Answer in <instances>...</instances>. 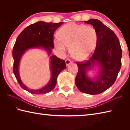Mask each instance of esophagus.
<instances>
[{
	"label": "esophagus",
	"instance_id": "obj_1",
	"mask_svg": "<svg viewBox=\"0 0 130 130\" xmlns=\"http://www.w3.org/2000/svg\"><path fill=\"white\" fill-rule=\"evenodd\" d=\"M71 62H72V61L70 60V59H67V60H65V63H66V65L68 66L70 64V63H71Z\"/></svg>",
	"mask_w": 130,
	"mask_h": 130
}]
</instances>
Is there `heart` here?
Instances as JSON below:
<instances>
[{
    "label": "heart",
    "mask_w": 130,
    "mask_h": 130,
    "mask_svg": "<svg viewBox=\"0 0 130 130\" xmlns=\"http://www.w3.org/2000/svg\"><path fill=\"white\" fill-rule=\"evenodd\" d=\"M59 40H55L56 47L65 51L70 47L72 56L76 60H84L94 51L98 41L95 29L84 24L69 23L63 26L58 32Z\"/></svg>",
    "instance_id": "obj_1"
}]
</instances>
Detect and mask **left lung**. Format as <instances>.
Wrapping results in <instances>:
<instances>
[{"instance_id": "1", "label": "left lung", "mask_w": 130, "mask_h": 130, "mask_svg": "<svg viewBox=\"0 0 130 130\" xmlns=\"http://www.w3.org/2000/svg\"><path fill=\"white\" fill-rule=\"evenodd\" d=\"M85 23L90 24L97 33L98 41L92 56L85 62H76L78 72L75 84L80 92L91 95L98 94L114 84L121 67L122 49L119 40L115 32L96 19ZM100 66L98 76L92 79L86 72L96 64Z\"/></svg>"}]
</instances>
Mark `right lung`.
I'll return each instance as SVG.
<instances>
[{"instance_id": "obj_1", "label": "right lung", "mask_w": 130, "mask_h": 130, "mask_svg": "<svg viewBox=\"0 0 130 130\" xmlns=\"http://www.w3.org/2000/svg\"><path fill=\"white\" fill-rule=\"evenodd\" d=\"M62 23V22L54 23L38 22L24 28L17 38L13 48V73L20 86L29 93L34 94H43L53 90L56 86L58 75L66 68L65 61L55 55L51 56L50 80L45 87L41 89L33 90L26 87L21 81L19 74V65L21 58L27 50L39 47L45 49L50 56L52 48L54 47V32Z\"/></svg>"}]
</instances>
